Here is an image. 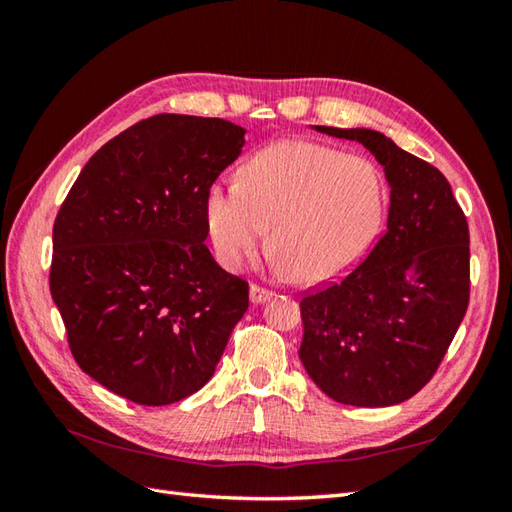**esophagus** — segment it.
I'll return each mask as SVG.
<instances>
[{"label":"esophagus","mask_w":512,"mask_h":512,"mask_svg":"<svg viewBox=\"0 0 512 512\" xmlns=\"http://www.w3.org/2000/svg\"><path fill=\"white\" fill-rule=\"evenodd\" d=\"M248 297H250V303H253V306H259V303H264V301L273 297V292L266 290V288H259V286H250Z\"/></svg>","instance_id":"34e87169"}]
</instances>
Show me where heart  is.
Masks as SVG:
<instances>
[{"label":"heart","mask_w":512,"mask_h":512,"mask_svg":"<svg viewBox=\"0 0 512 512\" xmlns=\"http://www.w3.org/2000/svg\"><path fill=\"white\" fill-rule=\"evenodd\" d=\"M385 180L372 160L310 140H279L250 156L242 180H217L204 213L217 257L239 268L266 242L299 284L352 270L385 220Z\"/></svg>","instance_id":"heart-1"}]
</instances>
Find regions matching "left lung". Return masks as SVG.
Instances as JSON below:
<instances>
[{
  "instance_id": "left-lung-1",
  "label": "left lung",
  "mask_w": 512,
  "mask_h": 512,
  "mask_svg": "<svg viewBox=\"0 0 512 512\" xmlns=\"http://www.w3.org/2000/svg\"><path fill=\"white\" fill-rule=\"evenodd\" d=\"M356 140L385 169L387 231L339 284L301 299L299 358L325 396L391 407L429 383L469 306V226L442 173L374 129Z\"/></svg>"
}]
</instances>
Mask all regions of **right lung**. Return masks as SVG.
<instances>
[{"mask_svg":"<svg viewBox=\"0 0 512 512\" xmlns=\"http://www.w3.org/2000/svg\"><path fill=\"white\" fill-rule=\"evenodd\" d=\"M246 129L158 114L105 143L52 228L50 292L74 361L105 389L162 407L215 372L248 284L215 262L204 202Z\"/></svg>","mask_w":512,"mask_h":512,"instance_id":"obj_1","label":"right lung"}]
</instances>
